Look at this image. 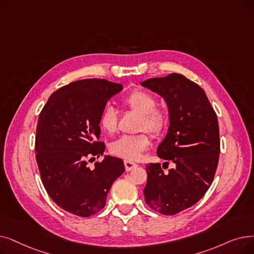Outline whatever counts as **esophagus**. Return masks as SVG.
Segmentation results:
<instances>
[{"mask_svg": "<svg viewBox=\"0 0 254 254\" xmlns=\"http://www.w3.org/2000/svg\"><path fill=\"white\" fill-rule=\"evenodd\" d=\"M125 167H126V170L127 171H130L133 170L134 168L137 167V164L134 163V162H130V161H125Z\"/></svg>", "mask_w": 254, "mask_h": 254, "instance_id": "34e87169", "label": "esophagus"}]
</instances>
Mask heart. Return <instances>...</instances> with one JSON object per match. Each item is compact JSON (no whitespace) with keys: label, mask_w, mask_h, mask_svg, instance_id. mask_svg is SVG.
<instances>
[{"label":"heart","mask_w":254,"mask_h":254,"mask_svg":"<svg viewBox=\"0 0 254 254\" xmlns=\"http://www.w3.org/2000/svg\"><path fill=\"white\" fill-rule=\"evenodd\" d=\"M123 103L131 111L139 114L138 130H147L152 136H160L168 126V113L166 110L158 108L157 100L147 91L136 89L127 94ZM100 126L108 134L117 129V114L111 106H106L100 116ZM150 145V137L145 131L136 135H124L111 143L110 151L114 156L128 161L140 159L142 153Z\"/></svg>","instance_id":"heart-1"}]
</instances>
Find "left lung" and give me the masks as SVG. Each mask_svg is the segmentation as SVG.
I'll use <instances>...</instances> for the list:
<instances>
[{
    "label": "left lung",
    "instance_id": "8db88e82",
    "mask_svg": "<svg viewBox=\"0 0 254 254\" xmlns=\"http://www.w3.org/2000/svg\"><path fill=\"white\" fill-rule=\"evenodd\" d=\"M141 85L167 104L169 127L157 153L175 165L168 173L159 163L146 165L145 202L163 215H175L199 201L214 180L220 153L217 115L203 89L183 74Z\"/></svg>",
    "mask_w": 254,
    "mask_h": 254
}]
</instances>
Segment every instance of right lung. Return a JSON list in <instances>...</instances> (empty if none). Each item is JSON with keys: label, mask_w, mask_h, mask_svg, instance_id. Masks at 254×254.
I'll list each match as a JSON object with an SVG mask.
<instances>
[{"label": "right lung", "mask_w": 254, "mask_h": 254, "mask_svg": "<svg viewBox=\"0 0 254 254\" xmlns=\"http://www.w3.org/2000/svg\"><path fill=\"white\" fill-rule=\"evenodd\" d=\"M123 85L85 79L55 91L43 107L36 129L35 152L43 186L64 211L89 217L101 211L116 179L125 172L124 161L105 156L94 168L88 162L100 158V116L107 101Z\"/></svg>", "instance_id": "add662e5"}]
</instances>
